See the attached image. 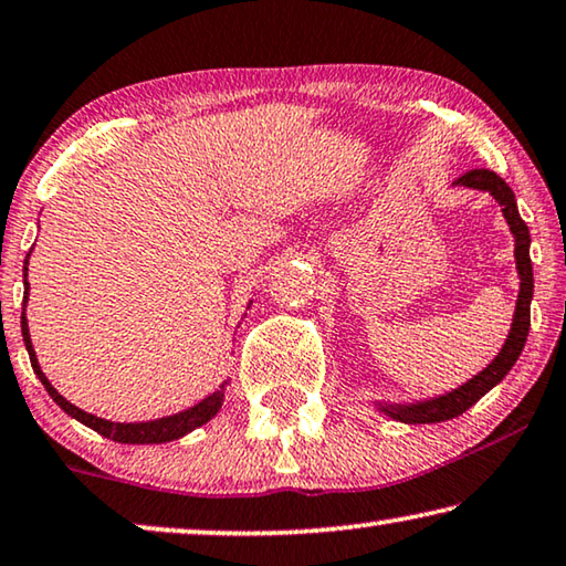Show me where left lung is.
<instances>
[{"label":"left lung","instance_id":"left-lung-1","mask_svg":"<svg viewBox=\"0 0 566 566\" xmlns=\"http://www.w3.org/2000/svg\"><path fill=\"white\" fill-rule=\"evenodd\" d=\"M455 184L489 191L493 199L501 203L504 217H506L509 227H511V231H514V239H516V269H518V276H522V290H518L516 312H514V322H511L506 345L501 347L496 360H493L486 370L479 373L476 378L461 385L459 390L446 392V396H441V398L416 402V406H385L382 408L390 418L402 420V423H441V420L459 418L461 412H465L473 406V402H479L493 388V385H499L501 380H504V375L518 360V355H522L524 343H526V335H528V322H532L534 274H532V256H528V244H532V237H528V227L524 223V219L518 217L514 191H511L504 178H499L489 168H473V170H469V174H463Z\"/></svg>","mask_w":566,"mask_h":566}]
</instances>
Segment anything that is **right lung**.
<instances>
[{
  "label": "right lung",
  "instance_id": "1",
  "mask_svg": "<svg viewBox=\"0 0 566 566\" xmlns=\"http://www.w3.org/2000/svg\"><path fill=\"white\" fill-rule=\"evenodd\" d=\"M27 286H30V284H27V274H24V302H27ZM22 337H24L27 353H30L32 370L38 373V378L42 380L44 390L50 392V398L55 400L57 406L67 412V416L77 418L80 423H85L87 428H93L101 436L113 438V441H118V443H166V441H176V438L186 436L188 430L199 428V426L206 423V420H211L221 408V400H223L221 390L219 392H213V396H209L206 400H201L199 406L188 408L184 412H176V416H168V418H160V420H148V423H111V420L95 418V416H90V412L75 408L73 402H67L65 398H62L60 392L52 388L50 380L44 378V373L40 370L38 357H34V349H32V343H30V329H27L24 312H22Z\"/></svg>",
  "mask_w": 566,
  "mask_h": 566
}]
</instances>
